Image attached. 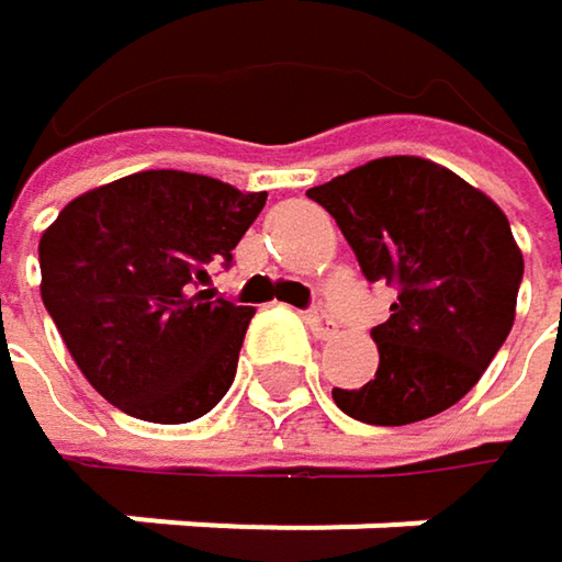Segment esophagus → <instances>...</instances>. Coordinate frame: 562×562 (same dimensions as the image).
Segmentation results:
<instances>
[{"instance_id":"1","label":"esophagus","mask_w":562,"mask_h":562,"mask_svg":"<svg viewBox=\"0 0 562 562\" xmlns=\"http://www.w3.org/2000/svg\"><path fill=\"white\" fill-rule=\"evenodd\" d=\"M305 325L312 328V335H315V338H331V335H335V318H331L325 308H312V312H305Z\"/></svg>"}]
</instances>
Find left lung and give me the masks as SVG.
<instances>
[{"instance_id": "1", "label": "left lung", "mask_w": 562, "mask_h": 562, "mask_svg": "<svg viewBox=\"0 0 562 562\" xmlns=\"http://www.w3.org/2000/svg\"><path fill=\"white\" fill-rule=\"evenodd\" d=\"M341 227L361 273L396 289L371 331L381 364L335 403L374 426H406L459 403L514 325L524 257L505 211L446 166L384 156L308 188Z\"/></svg>"}]
</instances>
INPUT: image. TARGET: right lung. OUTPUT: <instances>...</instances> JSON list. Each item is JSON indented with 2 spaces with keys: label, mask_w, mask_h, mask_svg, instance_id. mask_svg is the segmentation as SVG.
<instances>
[{
  "label": "right lung",
  "mask_w": 562,
  "mask_h": 562,
  "mask_svg": "<svg viewBox=\"0 0 562 562\" xmlns=\"http://www.w3.org/2000/svg\"><path fill=\"white\" fill-rule=\"evenodd\" d=\"M267 204L207 175L149 169L90 188L42 234V299L90 381L146 423H191L234 384L250 305L214 299L211 263Z\"/></svg>",
  "instance_id": "add662e5"
}]
</instances>
